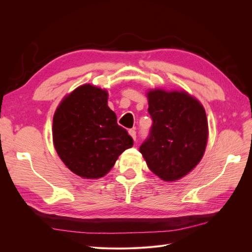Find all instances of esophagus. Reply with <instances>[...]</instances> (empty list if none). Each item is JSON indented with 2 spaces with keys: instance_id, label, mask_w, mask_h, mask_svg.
Returning <instances> with one entry per match:
<instances>
[{
  "instance_id": "obj_1",
  "label": "esophagus",
  "mask_w": 252,
  "mask_h": 252,
  "mask_svg": "<svg viewBox=\"0 0 252 252\" xmlns=\"http://www.w3.org/2000/svg\"><path fill=\"white\" fill-rule=\"evenodd\" d=\"M128 133H129V135H130L131 138L135 141V139H136V132H135L134 129H130V130L128 131Z\"/></svg>"
}]
</instances>
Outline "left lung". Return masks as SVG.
<instances>
[{"mask_svg":"<svg viewBox=\"0 0 252 252\" xmlns=\"http://www.w3.org/2000/svg\"><path fill=\"white\" fill-rule=\"evenodd\" d=\"M154 121L140 147L148 168L165 182L185 177L200 163L207 146L208 122L203 105L185 90H148Z\"/></svg>","mask_w":252,"mask_h":252,"instance_id":"left-lung-1","label":"left lung"}]
</instances>
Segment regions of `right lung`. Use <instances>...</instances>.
<instances>
[{
  "mask_svg": "<svg viewBox=\"0 0 252 252\" xmlns=\"http://www.w3.org/2000/svg\"><path fill=\"white\" fill-rule=\"evenodd\" d=\"M107 100V90L84 84L63 98L53 116L57 154L83 179L104 177L122 152L133 145L126 129L118 125Z\"/></svg>",
  "mask_w": 252,
  "mask_h": 252,
  "instance_id": "right-lung-1",
  "label": "right lung"
}]
</instances>
